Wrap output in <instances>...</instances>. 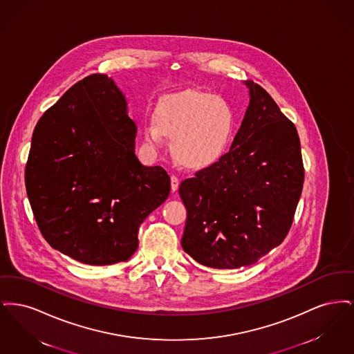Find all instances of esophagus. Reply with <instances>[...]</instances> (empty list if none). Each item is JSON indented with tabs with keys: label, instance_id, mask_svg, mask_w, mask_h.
I'll return each mask as SVG.
<instances>
[{
	"label": "esophagus",
	"instance_id": "esophagus-1",
	"mask_svg": "<svg viewBox=\"0 0 354 354\" xmlns=\"http://www.w3.org/2000/svg\"><path fill=\"white\" fill-rule=\"evenodd\" d=\"M178 188H179V179H178V176L172 175L171 176V189H172V192H175Z\"/></svg>",
	"mask_w": 354,
	"mask_h": 354
}]
</instances>
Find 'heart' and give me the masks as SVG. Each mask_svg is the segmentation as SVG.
<instances>
[{
	"label": "heart",
	"instance_id": "heart-1",
	"mask_svg": "<svg viewBox=\"0 0 354 354\" xmlns=\"http://www.w3.org/2000/svg\"><path fill=\"white\" fill-rule=\"evenodd\" d=\"M153 118L156 124L145 126V139L151 146H160L162 134L172 138L175 158L189 167L216 162L227 150L235 127V114L228 102L195 90L163 97Z\"/></svg>",
	"mask_w": 354,
	"mask_h": 354
}]
</instances>
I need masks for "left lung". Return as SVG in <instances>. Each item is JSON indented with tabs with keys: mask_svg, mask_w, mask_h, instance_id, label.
Wrapping results in <instances>:
<instances>
[{
	"mask_svg": "<svg viewBox=\"0 0 354 354\" xmlns=\"http://www.w3.org/2000/svg\"><path fill=\"white\" fill-rule=\"evenodd\" d=\"M230 151L180 183L187 208L182 247L205 267L252 266L286 239L304 183L296 126L253 81Z\"/></svg>",
	"mask_w": 354,
	"mask_h": 354,
	"instance_id": "obj_1",
	"label": "left lung"
}]
</instances>
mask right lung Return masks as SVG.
<instances>
[{
	"label": "right lung",
	"instance_id": "right-lung-1",
	"mask_svg": "<svg viewBox=\"0 0 354 354\" xmlns=\"http://www.w3.org/2000/svg\"><path fill=\"white\" fill-rule=\"evenodd\" d=\"M134 120L111 78L73 84L38 120L25 185L54 250L88 266L129 260L143 220L169 195L167 172L135 155Z\"/></svg>",
	"mask_w": 354,
	"mask_h": 354
}]
</instances>
